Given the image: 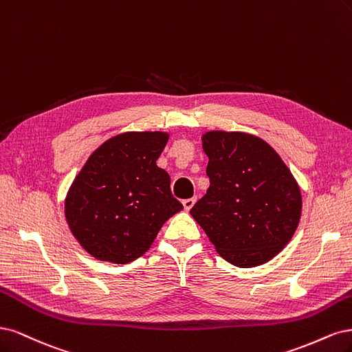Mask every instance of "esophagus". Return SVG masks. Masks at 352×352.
Instances as JSON below:
<instances>
[{"label": "esophagus", "instance_id": "obj_1", "mask_svg": "<svg viewBox=\"0 0 352 352\" xmlns=\"http://www.w3.org/2000/svg\"><path fill=\"white\" fill-rule=\"evenodd\" d=\"M195 203H196V197L186 199V200H183V206L186 210H190L192 206H195Z\"/></svg>", "mask_w": 352, "mask_h": 352}]
</instances>
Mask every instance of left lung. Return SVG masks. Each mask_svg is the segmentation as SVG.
Segmentation results:
<instances>
[{
    "instance_id": "8db88e82",
    "label": "left lung",
    "mask_w": 352,
    "mask_h": 352,
    "mask_svg": "<svg viewBox=\"0 0 352 352\" xmlns=\"http://www.w3.org/2000/svg\"><path fill=\"white\" fill-rule=\"evenodd\" d=\"M210 186L190 213L219 256L260 266L282 252L301 217L297 179L269 143L241 131L201 135Z\"/></svg>"
}]
</instances>
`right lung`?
<instances>
[{
	"label": "right lung",
	"instance_id": "1",
	"mask_svg": "<svg viewBox=\"0 0 352 352\" xmlns=\"http://www.w3.org/2000/svg\"><path fill=\"white\" fill-rule=\"evenodd\" d=\"M169 134L127 131L102 143L67 192L76 240L102 262L126 265L149 250L162 225L183 209L156 165Z\"/></svg>",
	"mask_w": 352,
	"mask_h": 352
}]
</instances>
